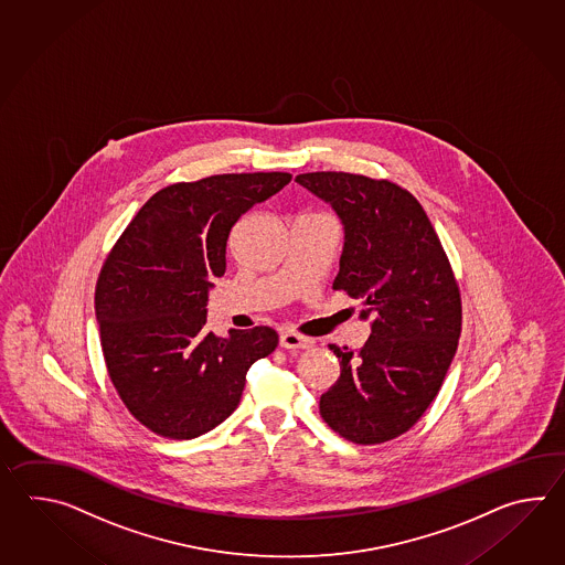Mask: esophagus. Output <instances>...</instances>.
<instances>
[{
	"instance_id": "obj_1",
	"label": "esophagus",
	"mask_w": 565,
	"mask_h": 565,
	"mask_svg": "<svg viewBox=\"0 0 565 565\" xmlns=\"http://www.w3.org/2000/svg\"><path fill=\"white\" fill-rule=\"evenodd\" d=\"M311 339L299 335L295 331H285L280 333V348L288 349V351H299V349L311 348Z\"/></svg>"
}]
</instances>
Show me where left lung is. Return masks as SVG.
I'll list each match as a JSON object with an SVG mask.
<instances>
[{
	"instance_id": "left-lung-1",
	"label": "left lung",
	"mask_w": 565,
	"mask_h": 565,
	"mask_svg": "<svg viewBox=\"0 0 565 565\" xmlns=\"http://www.w3.org/2000/svg\"><path fill=\"white\" fill-rule=\"evenodd\" d=\"M297 183L341 220L333 290L360 299L361 319H372L358 353L329 345L341 375L319 409L349 443L382 445L408 433L445 382L462 327L457 278L420 202L394 181L312 171Z\"/></svg>"
}]
</instances>
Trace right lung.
<instances>
[{
	"label": "right lung",
	"instance_id": "1",
	"mask_svg": "<svg viewBox=\"0 0 565 565\" xmlns=\"http://www.w3.org/2000/svg\"><path fill=\"white\" fill-rule=\"evenodd\" d=\"M290 173H224L153 193L108 253L95 311L108 377L151 433L190 440L241 404L246 372L270 355V327L205 333L212 280L226 273L230 230Z\"/></svg>",
	"mask_w": 565,
	"mask_h": 565
}]
</instances>
